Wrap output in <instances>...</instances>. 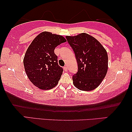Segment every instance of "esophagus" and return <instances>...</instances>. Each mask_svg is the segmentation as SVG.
Here are the masks:
<instances>
[{
    "label": "esophagus",
    "instance_id": "1",
    "mask_svg": "<svg viewBox=\"0 0 132 132\" xmlns=\"http://www.w3.org/2000/svg\"><path fill=\"white\" fill-rule=\"evenodd\" d=\"M64 71H68V67H67V66L65 65V66L64 67Z\"/></svg>",
    "mask_w": 132,
    "mask_h": 132
}]
</instances>
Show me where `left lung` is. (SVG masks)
Wrapping results in <instances>:
<instances>
[{"label":"left lung","instance_id":"1","mask_svg":"<svg viewBox=\"0 0 132 132\" xmlns=\"http://www.w3.org/2000/svg\"><path fill=\"white\" fill-rule=\"evenodd\" d=\"M78 64V72L72 76L73 84L84 91L94 90L100 85L108 71V57L102 44L86 33L66 36Z\"/></svg>","mask_w":132,"mask_h":132}]
</instances>
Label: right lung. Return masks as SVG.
I'll use <instances>...</instances> for the list:
<instances>
[{"label": "right lung", "mask_w": 132, "mask_h": 132, "mask_svg": "<svg viewBox=\"0 0 132 132\" xmlns=\"http://www.w3.org/2000/svg\"><path fill=\"white\" fill-rule=\"evenodd\" d=\"M65 42L62 36L44 31L27 50L23 60L25 71L30 81L40 89H50L57 85L63 69L58 65L54 50Z\"/></svg>", "instance_id": "add662e5"}]
</instances>
